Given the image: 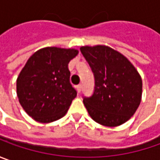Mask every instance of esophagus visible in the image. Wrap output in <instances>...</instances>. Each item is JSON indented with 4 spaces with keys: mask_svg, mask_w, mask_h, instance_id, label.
I'll return each instance as SVG.
<instances>
[{
    "mask_svg": "<svg viewBox=\"0 0 160 160\" xmlns=\"http://www.w3.org/2000/svg\"><path fill=\"white\" fill-rule=\"evenodd\" d=\"M77 90L78 92H81V90H82V84H78V85H77Z\"/></svg>",
    "mask_w": 160,
    "mask_h": 160,
    "instance_id": "1",
    "label": "esophagus"
}]
</instances>
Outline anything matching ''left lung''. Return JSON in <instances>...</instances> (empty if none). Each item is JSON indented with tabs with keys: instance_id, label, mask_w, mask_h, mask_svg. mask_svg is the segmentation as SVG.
Here are the masks:
<instances>
[{
	"instance_id": "left-lung-1",
	"label": "left lung",
	"mask_w": 160,
	"mask_h": 160,
	"mask_svg": "<svg viewBox=\"0 0 160 160\" xmlns=\"http://www.w3.org/2000/svg\"><path fill=\"white\" fill-rule=\"evenodd\" d=\"M94 77L92 96L83 104L95 122L105 126L126 123L140 105L142 82L127 58L108 46L80 48Z\"/></svg>"
}]
</instances>
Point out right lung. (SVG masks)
<instances>
[{"mask_svg":"<svg viewBox=\"0 0 160 160\" xmlns=\"http://www.w3.org/2000/svg\"><path fill=\"white\" fill-rule=\"evenodd\" d=\"M75 49L47 47L34 52L17 79V94L25 111L35 121L50 123L67 113L77 90L68 65Z\"/></svg>","mask_w":160,"mask_h":160,"instance_id":"right-lung-1","label":"right lung"}]
</instances>
